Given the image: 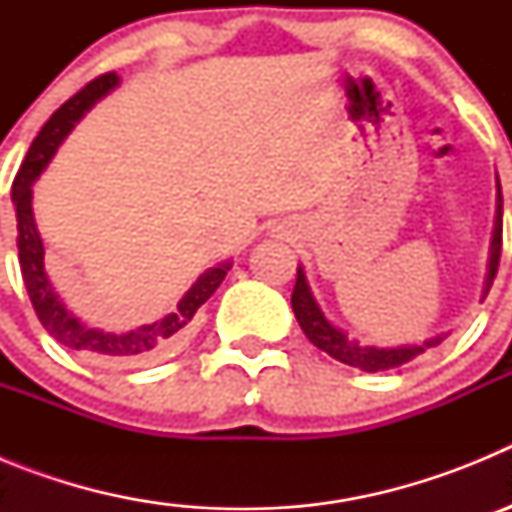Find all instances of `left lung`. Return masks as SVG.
Masks as SVG:
<instances>
[{"mask_svg":"<svg viewBox=\"0 0 512 512\" xmlns=\"http://www.w3.org/2000/svg\"><path fill=\"white\" fill-rule=\"evenodd\" d=\"M500 251H503V192H500V179H497V207H495V228H492V243H490V264H487V279L485 289H482V300L487 297L492 287V279L497 274V264H500ZM292 310L300 323L302 333L310 338L312 346H318L328 356L338 359L341 364L356 366L361 372H384V369H395V366L408 364L415 356L425 354L428 348L438 346L443 336L428 338L423 343H413V346H395V348H379V346H361L356 338H348L338 325L330 323L325 318V312L320 310L318 300L312 295L310 284H307L305 269L297 266V282L292 289Z\"/></svg>","mask_w":512,"mask_h":512,"instance_id":"obj_1","label":"left lung"}]
</instances>
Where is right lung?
Wrapping results in <instances>:
<instances>
[{
    "instance_id": "right-lung-1",
    "label": "right lung",
    "mask_w": 512,
    "mask_h": 512,
    "mask_svg": "<svg viewBox=\"0 0 512 512\" xmlns=\"http://www.w3.org/2000/svg\"><path fill=\"white\" fill-rule=\"evenodd\" d=\"M117 87H120V76L115 71L102 74L99 79L89 81L79 94H74L69 102L61 104L53 112L51 120L45 122L38 138L33 140L20 171H17L15 184H12V205H15L17 217V253H20L22 279H25L27 295H30L35 315L43 323V328L61 346L79 351L81 356H87L97 364L133 366L143 364V361L161 359L184 341V336L192 328V318L215 295V289L220 287L233 261H223V264L212 266L205 274H200L197 282L187 289V295L179 300L174 312L164 315L156 323L140 325V328L133 330L94 328V325L76 318L74 312L63 305V300L53 289L48 271H45V248L33 217V184L43 174L45 166L51 164L58 146L74 130L76 122L87 115L99 99L107 97Z\"/></svg>"
}]
</instances>
